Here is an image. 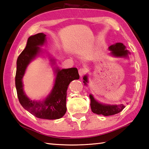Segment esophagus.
<instances>
[{"instance_id": "obj_1", "label": "esophagus", "mask_w": 149, "mask_h": 149, "mask_svg": "<svg viewBox=\"0 0 149 149\" xmlns=\"http://www.w3.org/2000/svg\"><path fill=\"white\" fill-rule=\"evenodd\" d=\"M86 72V69L85 68H80L78 70V73L80 77H82V76L85 74Z\"/></svg>"}]
</instances>
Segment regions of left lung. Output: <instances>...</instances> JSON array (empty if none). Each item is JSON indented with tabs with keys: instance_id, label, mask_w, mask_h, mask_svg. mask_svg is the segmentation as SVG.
Segmentation results:
<instances>
[{
	"instance_id": "left-lung-1",
	"label": "left lung",
	"mask_w": 149,
	"mask_h": 149,
	"mask_svg": "<svg viewBox=\"0 0 149 149\" xmlns=\"http://www.w3.org/2000/svg\"><path fill=\"white\" fill-rule=\"evenodd\" d=\"M109 50L111 51V54L116 57H125L127 58L128 54H130L128 50L126 49V47L121 43H117L115 45H112L109 47ZM83 82L85 85L88 83V77L84 76ZM89 98L91 100V111L95 113L98 115L102 114L104 116H112L119 113L125 108L123 104L119 105H109L101 104L94 99L92 95H89Z\"/></svg>"
}]
</instances>
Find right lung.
Here are the masks:
<instances>
[{
  "label": "right lung",
  "mask_w": 149,
  "mask_h": 149,
  "mask_svg": "<svg viewBox=\"0 0 149 149\" xmlns=\"http://www.w3.org/2000/svg\"><path fill=\"white\" fill-rule=\"evenodd\" d=\"M46 35L39 33L29 38L26 46L17 60L15 87L21 106L33 116L40 119H58L62 117L67 111L66 97L68 86L72 80L79 79L77 68L55 69L56 74L52 91L43 100H32L23 91L22 77L30 62L41 52L40 46L45 43ZM53 61L54 60H50Z\"/></svg>",
  "instance_id": "obj_1"
}]
</instances>
